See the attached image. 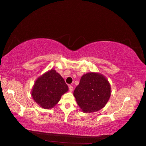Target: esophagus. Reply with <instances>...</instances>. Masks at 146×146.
<instances>
[{
    "label": "esophagus",
    "instance_id": "obj_1",
    "mask_svg": "<svg viewBox=\"0 0 146 146\" xmlns=\"http://www.w3.org/2000/svg\"><path fill=\"white\" fill-rule=\"evenodd\" d=\"M69 90H70V91L71 92L73 91V87L71 85H70L69 86Z\"/></svg>",
    "mask_w": 146,
    "mask_h": 146
}]
</instances>
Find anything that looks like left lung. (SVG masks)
<instances>
[{"label": "left lung", "mask_w": 146, "mask_h": 146, "mask_svg": "<svg viewBox=\"0 0 146 146\" xmlns=\"http://www.w3.org/2000/svg\"><path fill=\"white\" fill-rule=\"evenodd\" d=\"M111 86L104 75L99 73L84 74L73 92L77 104L84 113L103 108L111 95Z\"/></svg>", "instance_id": "left-lung-1"}]
</instances>
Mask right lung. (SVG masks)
<instances>
[{"label": "right lung", "mask_w": 146, "mask_h": 146, "mask_svg": "<svg viewBox=\"0 0 146 146\" xmlns=\"http://www.w3.org/2000/svg\"><path fill=\"white\" fill-rule=\"evenodd\" d=\"M68 91L64 79L55 70L51 69L38 77L35 82L31 96L36 103L44 109H51Z\"/></svg>", "instance_id": "1"}]
</instances>
